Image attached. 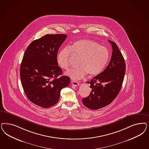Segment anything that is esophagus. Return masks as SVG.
<instances>
[{
	"label": "esophagus",
	"instance_id": "1",
	"mask_svg": "<svg viewBox=\"0 0 149 149\" xmlns=\"http://www.w3.org/2000/svg\"><path fill=\"white\" fill-rule=\"evenodd\" d=\"M72 86H76V87H77V86H79V83H78V82H76V81H72Z\"/></svg>",
	"mask_w": 149,
	"mask_h": 149
}]
</instances>
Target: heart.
I'll list each match as a JSON object with an SVG mask.
<instances>
[{
    "instance_id": "obj_1",
    "label": "heart",
    "mask_w": 149,
    "mask_h": 149,
    "mask_svg": "<svg viewBox=\"0 0 149 149\" xmlns=\"http://www.w3.org/2000/svg\"><path fill=\"white\" fill-rule=\"evenodd\" d=\"M71 53L79 58L76 68L67 71V76L74 81H78L86 76L94 77L99 74L105 68L110 58L107 48L95 41L82 39L75 42L68 48H64L58 52L56 61L58 66L64 70L70 66Z\"/></svg>"
}]
</instances>
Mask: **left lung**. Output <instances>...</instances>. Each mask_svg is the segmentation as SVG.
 <instances>
[{
	"label": "left lung",
	"mask_w": 149,
	"mask_h": 149,
	"mask_svg": "<svg viewBox=\"0 0 149 149\" xmlns=\"http://www.w3.org/2000/svg\"><path fill=\"white\" fill-rule=\"evenodd\" d=\"M112 48L110 61L105 69L87 83L92 89L90 95L82 99L83 105L97 110L109 105L118 94L123 82L125 63L117 44L109 40Z\"/></svg>",
	"instance_id": "1"
}]
</instances>
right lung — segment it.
Segmentation results:
<instances>
[{"label":"right lung","mask_w":149,"mask_h":149,"mask_svg":"<svg viewBox=\"0 0 149 149\" xmlns=\"http://www.w3.org/2000/svg\"><path fill=\"white\" fill-rule=\"evenodd\" d=\"M67 38L64 34H47L33 41L24 52L20 66V79L26 96L43 108L55 105L61 89L70 84V78L61 76L56 56Z\"/></svg>","instance_id":"obj_1"}]
</instances>
